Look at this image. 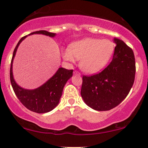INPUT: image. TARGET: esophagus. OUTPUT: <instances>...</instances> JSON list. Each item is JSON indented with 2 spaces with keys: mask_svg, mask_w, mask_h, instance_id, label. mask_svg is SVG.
Wrapping results in <instances>:
<instances>
[{
  "mask_svg": "<svg viewBox=\"0 0 148 148\" xmlns=\"http://www.w3.org/2000/svg\"><path fill=\"white\" fill-rule=\"evenodd\" d=\"M74 74H75V75H78V76L81 75V74H80L79 72H77V71H75V72H74Z\"/></svg>",
  "mask_w": 148,
  "mask_h": 148,
  "instance_id": "esophagus-1",
  "label": "esophagus"
}]
</instances>
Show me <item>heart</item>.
Here are the masks:
<instances>
[{
  "mask_svg": "<svg viewBox=\"0 0 148 148\" xmlns=\"http://www.w3.org/2000/svg\"><path fill=\"white\" fill-rule=\"evenodd\" d=\"M114 50L115 45L111 40L88 37L70 44L62 53V58L70 62H75V58L80 60V69L92 74L106 67Z\"/></svg>",
  "mask_w": 148,
  "mask_h": 148,
  "instance_id": "1",
  "label": "heart"
}]
</instances>
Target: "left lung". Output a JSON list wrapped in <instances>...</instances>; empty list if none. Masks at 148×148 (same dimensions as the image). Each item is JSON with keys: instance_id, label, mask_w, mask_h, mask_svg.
Here are the masks:
<instances>
[{"instance_id": "1", "label": "left lung", "mask_w": 148, "mask_h": 148, "mask_svg": "<svg viewBox=\"0 0 148 148\" xmlns=\"http://www.w3.org/2000/svg\"><path fill=\"white\" fill-rule=\"evenodd\" d=\"M116 44L113 60L99 74L83 76L81 95L85 103L99 111H109L126 98L132 88L136 73L132 49L123 40Z\"/></svg>"}]
</instances>
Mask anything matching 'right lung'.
Segmentation results:
<instances>
[{
  "label": "right lung",
  "mask_w": 148,
  "mask_h": 148,
  "mask_svg": "<svg viewBox=\"0 0 148 148\" xmlns=\"http://www.w3.org/2000/svg\"><path fill=\"white\" fill-rule=\"evenodd\" d=\"M33 34H42L51 37L56 36V33H49L47 30H39L29 35ZM26 37L27 35L23 37L18 41L13 52L10 72V82L15 95L25 108L37 113H47L52 111L58 104L64 85L72 76L73 69L68 70L63 67H60L50 79L36 89L27 90L20 87L15 82L13 77L12 63L18 45Z\"/></svg>",
  "instance_id": "obj_1"
}]
</instances>
